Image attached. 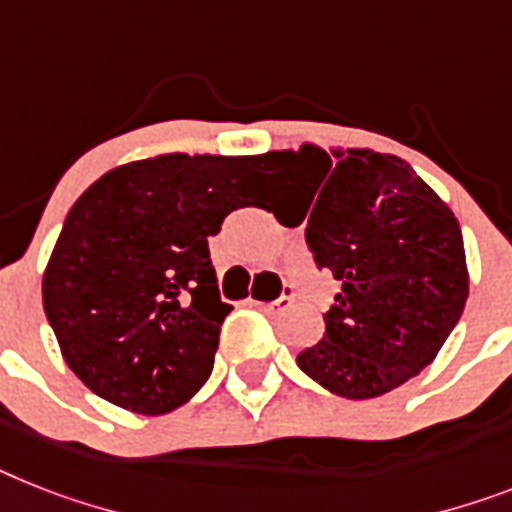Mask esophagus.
Returning a JSON list of instances; mask_svg holds the SVG:
<instances>
[{
  "label": "esophagus",
  "instance_id": "1",
  "mask_svg": "<svg viewBox=\"0 0 512 512\" xmlns=\"http://www.w3.org/2000/svg\"><path fill=\"white\" fill-rule=\"evenodd\" d=\"M290 303H293L290 295H280L277 301H251V306H256L259 311H264V314H277V311H285Z\"/></svg>",
  "mask_w": 512,
  "mask_h": 512
}]
</instances>
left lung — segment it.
<instances>
[{
	"instance_id": "8db88e82",
	"label": "left lung",
	"mask_w": 512,
	"mask_h": 512,
	"mask_svg": "<svg viewBox=\"0 0 512 512\" xmlns=\"http://www.w3.org/2000/svg\"><path fill=\"white\" fill-rule=\"evenodd\" d=\"M266 162L282 180L316 183L295 225L311 208L306 243L319 269L340 282L324 337L298 366L348 400L379 398L416 377L437 358L468 298L466 248L450 206L392 154H327L303 143L269 151Z\"/></svg>"
}]
</instances>
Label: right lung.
Here are the masks:
<instances>
[{"mask_svg":"<svg viewBox=\"0 0 512 512\" xmlns=\"http://www.w3.org/2000/svg\"><path fill=\"white\" fill-rule=\"evenodd\" d=\"M266 154H159L104 172L67 211L41 295L75 377L99 398L162 416L209 379L222 303L209 235L256 190Z\"/></svg>","mask_w":512,"mask_h":512,"instance_id":"right-lung-1","label":"right lung"}]
</instances>
